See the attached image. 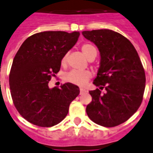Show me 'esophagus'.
I'll return each instance as SVG.
<instances>
[{
	"label": "esophagus",
	"instance_id": "esophagus-1",
	"mask_svg": "<svg viewBox=\"0 0 153 153\" xmlns=\"http://www.w3.org/2000/svg\"><path fill=\"white\" fill-rule=\"evenodd\" d=\"M79 91H80V94L85 93V92H87V91H86V89H84V88H80Z\"/></svg>",
	"mask_w": 153,
	"mask_h": 153
}]
</instances>
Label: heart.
Segmentation results:
<instances>
[{"mask_svg": "<svg viewBox=\"0 0 153 153\" xmlns=\"http://www.w3.org/2000/svg\"><path fill=\"white\" fill-rule=\"evenodd\" d=\"M81 50L83 55L88 58V60H91L95 58L97 56V50L91 44L85 43L81 46ZM67 61V55L65 54L62 58V64L65 65ZM91 77V71H71L65 74L64 79L68 82H71L73 84L78 86H83L86 84L88 81L90 79Z\"/></svg>", "mask_w": 153, "mask_h": 153, "instance_id": "b5f03b06", "label": "heart"}]
</instances>
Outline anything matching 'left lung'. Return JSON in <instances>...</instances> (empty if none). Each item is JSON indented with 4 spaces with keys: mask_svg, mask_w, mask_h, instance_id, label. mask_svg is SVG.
Wrapping results in <instances>:
<instances>
[{
    "mask_svg": "<svg viewBox=\"0 0 153 153\" xmlns=\"http://www.w3.org/2000/svg\"><path fill=\"white\" fill-rule=\"evenodd\" d=\"M82 36L93 42L100 53V66L93 82L99 88L89 91L92 100L86 108L88 116L98 125L117 126L142 103L146 82L142 62L131 41L116 31L85 30Z\"/></svg>",
    "mask_w": 153,
    "mask_h": 153,
    "instance_id": "1",
    "label": "left lung"
}]
</instances>
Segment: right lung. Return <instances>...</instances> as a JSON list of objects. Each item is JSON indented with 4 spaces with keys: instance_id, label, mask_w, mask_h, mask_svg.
<instances>
[{
    "instance_id": "1",
    "label": "right lung",
    "mask_w": 153,
    "mask_h": 153,
    "mask_svg": "<svg viewBox=\"0 0 153 153\" xmlns=\"http://www.w3.org/2000/svg\"><path fill=\"white\" fill-rule=\"evenodd\" d=\"M79 32L43 31L26 39L14 56L9 77L13 105L29 123L50 127L61 123L79 88L71 82L48 88L62 58L76 44Z\"/></svg>"
}]
</instances>
